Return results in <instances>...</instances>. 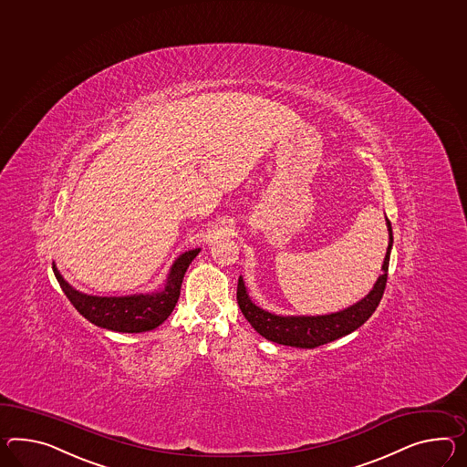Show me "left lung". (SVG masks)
Here are the masks:
<instances>
[{
  "instance_id": "left-lung-1",
  "label": "left lung",
  "mask_w": 467,
  "mask_h": 467,
  "mask_svg": "<svg viewBox=\"0 0 467 467\" xmlns=\"http://www.w3.org/2000/svg\"><path fill=\"white\" fill-rule=\"evenodd\" d=\"M387 226L389 243H388L387 256L381 268L383 274L379 275L373 290L364 296L361 302L329 316H314V317L275 316L263 308L256 307L251 302L243 284V278L239 276L236 298H238V306L243 316L250 322L251 327L258 334H262L265 339L284 344V346H292V348H302V349H314L317 346L336 341L342 336L351 334L373 316L378 304L381 302V296L385 294L389 251L393 246V231H391L389 219H387Z\"/></svg>"
}]
</instances>
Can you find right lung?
Segmentation results:
<instances>
[{
	"mask_svg": "<svg viewBox=\"0 0 467 467\" xmlns=\"http://www.w3.org/2000/svg\"><path fill=\"white\" fill-rule=\"evenodd\" d=\"M197 250L187 251L171 266L167 285L161 292L147 294V296H92L80 294L58 274L56 265L54 275L57 278L62 292L66 294L70 304L78 308L82 317L88 318L92 324L104 329L116 332H147L159 327L160 324L169 317L181 296V285L183 275L189 265L199 254Z\"/></svg>",
	"mask_w": 467,
	"mask_h": 467,
	"instance_id": "1",
	"label": "right lung"
}]
</instances>
